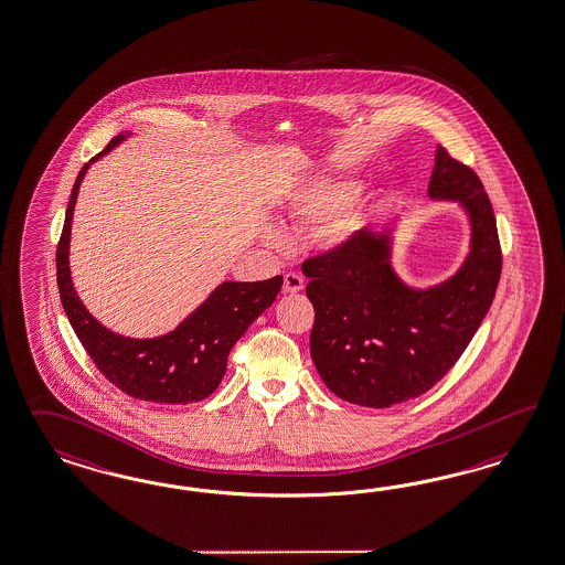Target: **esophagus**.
Instances as JSON below:
<instances>
[{"mask_svg": "<svg viewBox=\"0 0 565 565\" xmlns=\"http://www.w3.org/2000/svg\"><path fill=\"white\" fill-rule=\"evenodd\" d=\"M303 287V276L297 275V273H287V275H285V285H282L285 292H301Z\"/></svg>", "mask_w": 565, "mask_h": 565, "instance_id": "34e87169", "label": "esophagus"}]
</instances>
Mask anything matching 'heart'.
I'll list each match as a JSON object with an SVG mask.
<instances>
[{"mask_svg": "<svg viewBox=\"0 0 565 565\" xmlns=\"http://www.w3.org/2000/svg\"><path fill=\"white\" fill-rule=\"evenodd\" d=\"M362 184L356 180H318L299 190L289 203L290 217L297 223H319L333 212L344 209L361 194ZM332 217V216H331ZM362 213L359 209H348L326 223L323 239L332 247H340L354 239L362 227ZM270 242H278V233L268 232Z\"/></svg>", "mask_w": 565, "mask_h": 565, "instance_id": "b5f03b06", "label": "heart"}]
</instances>
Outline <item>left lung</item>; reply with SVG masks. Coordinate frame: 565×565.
Masks as SVG:
<instances>
[{"label": "left lung", "instance_id": "obj_1", "mask_svg": "<svg viewBox=\"0 0 565 565\" xmlns=\"http://www.w3.org/2000/svg\"><path fill=\"white\" fill-rule=\"evenodd\" d=\"M428 199L459 204L469 223L467 256L449 278L419 289L397 275L391 262L397 218L303 264L316 309L311 359L348 404L391 407L435 387L492 307L502 252L481 180L438 146Z\"/></svg>", "mask_w": 565, "mask_h": 565}]
</instances>
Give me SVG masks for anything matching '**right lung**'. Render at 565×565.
<instances>
[{"instance_id":"add662e5","label":"right lung","mask_w":565,"mask_h":565,"mask_svg":"<svg viewBox=\"0 0 565 565\" xmlns=\"http://www.w3.org/2000/svg\"><path fill=\"white\" fill-rule=\"evenodd\" d=\"M130 132H120L79 170L65 213L57 247V285L61 303L73 332L102 375L135 399L153 404H192L217 390L227 371L233 344L262 313L275 303L282 276L258 282L225 280L172 332L156 338H127L110 332L94 318L73 289L70 270L72 221L79 184L89 166L122 143Z\"/></svg>"}]
</instances>
